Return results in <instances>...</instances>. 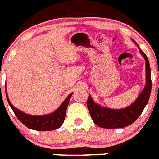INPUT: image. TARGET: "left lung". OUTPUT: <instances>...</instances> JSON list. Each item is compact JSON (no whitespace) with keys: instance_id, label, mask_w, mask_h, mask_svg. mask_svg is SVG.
<instances>
[{"instance_id":"left-lung-1","label":"left lung","mask_w":159,"mask_h":159,"mask_svg":"<svg viewBox=\"0 0 159 159\" xmlns=\"http://www.w3.org/2000/svg\"><path fill=\"white\" fill-rule=\"evenodd\" d=\"M140 52L145 60L146 67V84L135 102L124 109H108L94 103L90 95L88 97L86 105L91 118L96 125L103 129H120L132 125L143 111L147 104L151 92V73L149 60L143 51Z\"/></svg>"}]
</instances>
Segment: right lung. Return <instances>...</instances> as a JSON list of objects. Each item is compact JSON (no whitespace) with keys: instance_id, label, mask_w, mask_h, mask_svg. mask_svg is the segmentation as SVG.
I'll use <instances>...</instances> for the list:
<instances>
[{"instance_id":"obj_1","label":"right lung","mask_w":159,"mask_h":159,"mask_svg":"<svg viewBox=\"0 0 159 159\" xmlns=\"http://www.w3.org/2000/svg\"><path fill=\"white\" fill-rule=\"evenodd\" d=\"M72 94H73L68 96L67 98L64 101L63 103L58 107V109L54 113L45 115V116H30V115L25 114L15 108L11 104V102H9L7 94H6V98H7L9 106L11 107L12 110L14 111L17 118L28 129H34L37 131H51V130L59 129L65 121L66 109H67Z\"/></svg>"}]
</instances>
